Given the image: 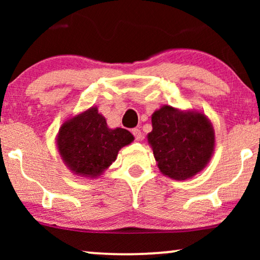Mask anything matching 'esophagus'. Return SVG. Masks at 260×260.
<instances>
[{"mask_svg":"<svg viewBox=\"0 0 260 260\" xmlns=\"http://www.w3.org/2000/svg\"><path fill=\"white\" fill-rule=\"evenodd\" d=\"M133 135L135 136V138H136V141H140L142 138V133L140 129H133Z\"/></svg>","mask_w":260,"mask_h":260,"instance_id":"1","label":"esophagus"}]
</instances>
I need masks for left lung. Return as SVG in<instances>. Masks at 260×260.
<instances>
[{
	"instance_id": "8db88e82",
	"label": "left lung",
	"mask_w": 260,
	"mask_h": 260,
	"mask_svg": "<svg viewBox=\"0 0 260 260\" xmlns=\"http://www.w3.org/2000/svg\"><path fill=\"white\" fill-rule=\"evenodd\" d=\"M151 125L148 143L165 176L177 181L190 179L211 161L215 133L205 113L163 105L152 113Z\"/></svg>"
}]
</instances>
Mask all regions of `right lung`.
I'll use <instances>...</instances> for the list:
<instances>
[{
	"mask_svg": "<svg viewBox=\"0 0 260 260\" xmlns=\"http://www.w3.org/2000/svg\"><path fill=\"white\" fill-rule=\"evenodd\" d=\"M133 141L134 136L127 130L110 129L97 106H92L62 123L56 136V148L73 174L95 179L116 161L120 149Z\"/></svg>",
	"mask_w": 260,
	"mask_h": 260,
	"instance_id": "right-lung-1",
	"label": "right lung"
}]
</instances>
